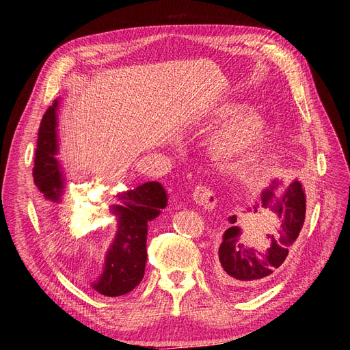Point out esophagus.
<instances>
[{
    "label": "esophagus",
    "instance_id": "obj_1",
    "mask_svg": "<svg viewBox=\"0 0 350 350\" xmlns=\"http://www.w3.org/2000/svg\"><path fill=\"white\" fill-rule=\"evenodd\" d=\"M193 200H194V203L198 207H201L203 210H207V211H211L215 207V204H217L215 194L210 189H207L204 186H197L194 189Z\"/></svg>",
    "mask_w": 350,
    "mask_h": 350
}]
</instances>
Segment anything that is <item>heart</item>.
<instances>
[{
    "mask_svg": "<svg viewBox=\"0 0 350 350\" xmlns=\"http://www.w3.org/2000/svg\"><path fill=\"white\" fill-rule=\"evenodd\" d=\"M240 103H223L214 109L213 116L227 119L240 113ZM268 133V123L258 113H244L230 120L210 140L213 161L219 169L228 170L240 165L258 149Z\"/></svg>",
    "mask_w": 350,
    "mask_h": 350,
    "instance_id": "obj_1",
    "label": "heart"
}]
</instances>
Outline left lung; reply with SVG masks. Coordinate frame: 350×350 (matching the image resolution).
<instances>
[{
  "instance_id": "obj_1",
  "label": "left lung",
  "mask_w": 350,
  "mask_h": 350,
  "mask_svg": "<svg viewBox=\"0 0 350 350\" xmlns=\"http://www.w3.org/2000/svg\"><path fill=\"white\" fill-rule=\"evenodd\" d=\"M264 190L261 198L247 208V213H258L268 208L278 218V234H268L265 251L248 247L243 228L237 224V215H230V227L223 234L218 247V278L234 291L252 292L265 282L284 264L289 247L295 243L305 221L306 198L302 185L292 181L285 194L275 197L273 187Z\"/></svg>"
}]
</instances>
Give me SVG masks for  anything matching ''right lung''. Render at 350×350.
Instances as JSON below:
<instances>
[{
	"instance_id": "add662e5",
	"label": "right lung",
	"mask_w": 350,
	"mask_h": 350,
	"mask_svg": "<svg viewBox=\"0 0 350 350\" xmlns=\"http://www.w3.org/2000/svg\"><path fill=\"white\" fill-rule=\"evenodd\" d=\"M58 100L45 112L33 159V183L45 200L59 204L65 190V177L57 160ZM119 204L110 206L118 221L115 240L110 245L103 272L92 288L105 297H120L135 289L144 275L147 260V224L167 206V194L157 181H149L116 196Z\"/></svg>"
}]
</instances>
